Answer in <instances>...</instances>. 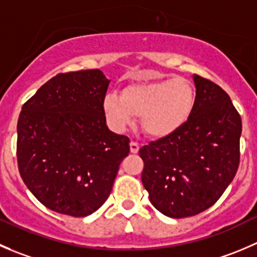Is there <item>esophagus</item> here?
Wrapping results in <instances>:
<instances>
[{
	"mask_svg": "<svg viewBox=\"0 0 257 257\" xmlns=\"http://www.w3.org/2000/svg\"><path fill=\"white\" fill-rule=\"evenodd\" d=\"M138 151H139V144L137 143V142L132 141L131 142V152L133 154H136V153H138Z\"/></svg>",
	"mask_w": 257,
	"mask_h": 257,
	"instance_id": "obj_1",
	"label": "esophagus"
}]
</instances>
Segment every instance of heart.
<instances>
[{
  "mask_svg": "<svg viewBox=\"0 0 257 257\" xmlns=\"http://www.w3.org/2000/svg\"><path fill=\"white\" fill-rule=\"evenodd\" d=\"M195 90L184 79H166L152 83L133 84L121 95L106 94L103 109L108 124L123 132L141 116L144 133L164 138L187 123L195 108Z\"/></svg>",
  "mask_w": 257,
  "mask_h": 257,
  "instance_id": "b5f03b06",
  "label": "heart"
}]
</instances>
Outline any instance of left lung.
Masks as SVG:
<instances>
[{
    "instance_id": "obj_1",
    "label": "left lung",
    "mask_w": 257,
    "mask_h": 257,
    "mask_svg": "<svg viewBox=\"0 0 257 257\" xmlns=\"http://www.w3.org/2000/svg\"><path fill=\"white\" fill-rule=\"evenodd\" d=\"M195 108L182 128L142 147V183L163 215L184 218L215 205L240 163L241 116L228 94L193 75Z\"/></svg>"
}]
</instances>
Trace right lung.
<instances>
[{
    "label": "right lung",
    "mask_w": 257,
    "mask_h": 257,
    "mask_svg": "<svg viewBox=\"0 0 257 257\" xmlns=\"http://www.w3.org/2000/svg\"><path fill=\"white\" fill-rule=\"evenodd\" d=\"M99 69L57 74L22 105L17 164L32 195L57 213L85 217L108 200L129 138L109 131Z\"/></svg>",
    "instance_id": "1"
}]
</instances>
